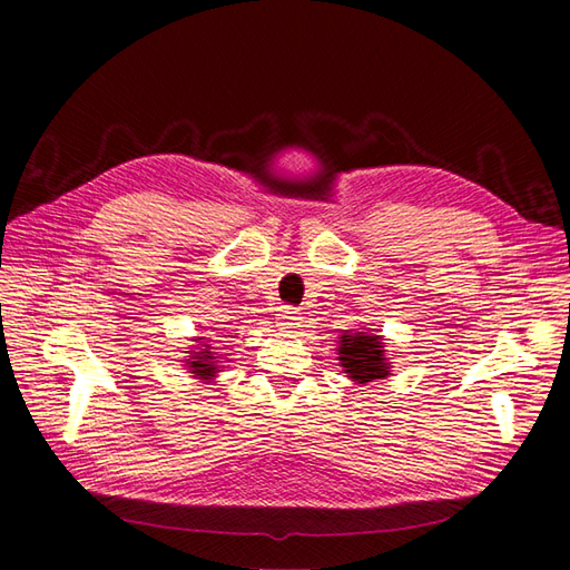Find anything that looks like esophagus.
Masks as SVG:
<instances>
[{
    "label": "esophagus",
    "mask_w": 570,
    "mask_h": 570,
    "mask_svg": "<svg viewBox=\"0 0 570 570\" xmlns=\"http://www.w3.org/2000/svg\"><path fill=\"white\" fill-rule=\"evenodd\" d=\"M278 325H282V328H298L301 325V313L296 311V308H292V306H284L282 311H278Z\"/></svg>",
    "instance_id": "1"
}]
</instances>
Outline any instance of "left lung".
I'll list each match as a JSON object with an SVG mask.
<instances>
[{
  "instance_id": "8db88e82",
  "label": "left lung",
  "mask_w": 570,
  "mask_h": 570,
  "mask_svg": "<svg viewBox=\"0 0 570 570\" xmlns=\"http://www.w3.org/2000/svg\"><path fill=\"white\" fill-rule=\"evenodd\" d=\"M384 337L372 335L367 328L343 331L337 341V360L355 384H370L390 377L392 362L384 353Z\"/></svg>"
}]
</instances>
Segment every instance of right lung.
<instances>
[{
  "label": "right lung",
  "mask_w": 570,
  "mask_h": 570,
  "mask_svg": "<svg viewBox=\"0 0 570 570\" xmlns=\"http://www.w3.org/2000/svg\"><path fill=\"white\" fill-rule=\"evenodd\" d=\"M217 350L220 347H213V341H205V337H196V345H190L186 350L188 355L184 360V365L193 377L200 380L203 384L215 382L217 374L223 372V365H220L223 360L217 355Z\"/></svg>",
  "instance_id": "right-lung-1"
}]
</instances>
